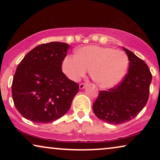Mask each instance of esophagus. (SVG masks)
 Segmentation results:
<instances>
[{"label": "esophagus", "mask_w": 160, "mask_h": 160, "mask_svg": "<svg viewBox=\"0 0 160 160\" xmlns=\"http://www.w3.org/2000/svg\"><path fill=\"white\" fill-rule=\"evenodd\" d=\"M87 86V84H84V83H82V84H79V89H83L85 88V87Z\"/></svg>", "instance_id": "34e87169"}]
</instances>
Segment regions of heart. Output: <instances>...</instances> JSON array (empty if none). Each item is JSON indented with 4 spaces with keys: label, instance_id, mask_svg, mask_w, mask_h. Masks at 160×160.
<instances>
[{
    "label": "heart",
    "instance_id": "obj_1",
    "mask_svg": "<svg viewBox=\"0 0 160 160\" xmlns=\"http://www.w3.org/2000/svg\"><path fill=\"white\" fill-rule=\"evenodd\" d=\"M128 68V58L123 51L99 46L80 48L76 54L65 57L62 63V72L69 79L77 82L90 68L94 81L105 89L119 84Z\"/></svg>",
    "mask_w": 160,
    "mask_h": 160
}]
</instances>
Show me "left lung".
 Masks as SVG:
<instances>
[{
  "mask_svg": "<svg viewBox=\"0 0 160 160\" xmlns=\"http://www.w3.org/2000/svg\"><path fill=\"white\" fill-rule=\"evenodd\" d=\"M128 57V73L118 86L100 91L94 102L93 112L108 124L130 121L142 111L148 101L152 76L148 65L130 50L123 47Z\"/></svg>",
  "mask_w": 160,
  "mask_h": 160,
  "instance_id": "1",
  "label": "left lung"
}]
</instances>
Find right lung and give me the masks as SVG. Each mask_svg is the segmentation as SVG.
I'll use <instances>...</instances> for the list:
<instances>
[{
	"instance_id": "1",
	"label": "right lung",
	"mask_w": 160,
	"mask_h": 160,
	"mask_svg": "<svg viewBox=\"0 0 160 160\" xmlns=\"http://www.w3.org/2000/svg\"><path fill=\"white\" fill-rule=\"evenodd\" d=\"M68 49L66 43H43L28 52L18 65L13 78L12 98L25 119L49 123L69 110L78 84L62 71Z\"/></svg>"
}]
</instances>
